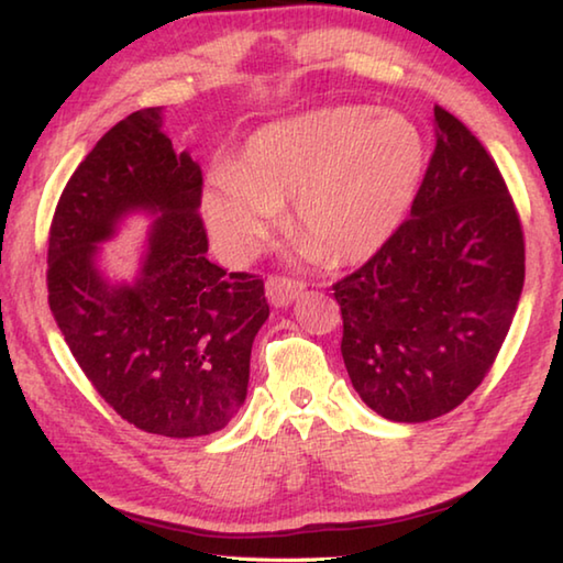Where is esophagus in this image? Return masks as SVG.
Wrapping results in <instances>:
<instances>
[{"mask_svg":"<svg viewBox=\"0 0 563 563\" xmlns=\"http://www.w3.org/2000/svg\"><path fill=\"white\" fill-rule=\"evenodd\" d=\"M301 291H303V282L291 279V276L272 274L269 279H266V297H269L274 307H289Z\"/></svg>","mask_w":563,"mask_h":563,"instance_id":"1","label":"esophagus"}]
</instances>
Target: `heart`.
<instances>
[{
  "label": "heart",
  "instance_id": "obj_1",
  "mask_svg": "<svg viewBox=\"0 0 563 563\" xmlns=\"http://www.w3.org/2000/svg\"><path fill=\"white\" fill-rule=\"evenodd\" d=\"M426 167V137L410 118L368 106L321 108L260 128L240 161L214 170L202 210L230 264L260 252L287 202V230L301 236L303 252L356 264L398 232Z\"/></svg>",
  "mask_w": 563,
  "mask_h": 563
}]
</instances>
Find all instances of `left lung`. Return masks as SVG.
<instances>
[{
  "label": "left lung",
  "mask_w": 563,
  "mask_h": 563,
  "mask_svg": "<svg viewBox=\"0 0 563 563\" xmlns=\"http://www.w3.org/2000/svg\"><path fill=\"white\" fill-rule=\"evenodd\" d=\"M525 287V232L497 163L435 106L410 217L333 284L341 356L371 410L426 422L457 408L495 363Z\"/></svg>",
  "instance_id": "obj_1"
}]
</instances>
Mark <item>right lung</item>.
Segmentation results:
<instances>
[{"label":"right lung","mask_w":563,"mask_h":563,"mask_svg":"<svg viewBox=\"0 0 563 563\" xmlns=\"http://www.w3.org/2000/svg\"><path fill=\"white\" fill-rule=\"evenodd\" d=\"M161 106L135 111L93 145L58 197L48 230V307L91 386L153 435L222 430L246 398L264 282L207 260L202 170L175 155ZM131 209L162 214L133 288H111L92 260Z\"/></svg>","instance_id":"add662e5"}]
</instances>
